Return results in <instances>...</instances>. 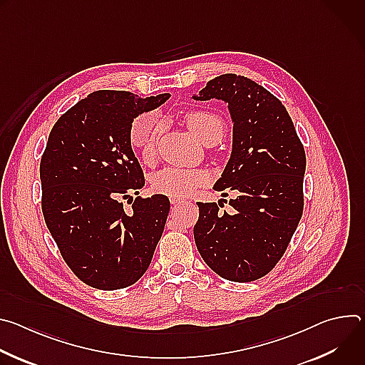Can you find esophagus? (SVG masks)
<instances>
[{"instance_id": "obj_1", "label": "esophagus", "mask_w": 365, "mask_h": 365, "mask_svg": "<svg viewBox=\"0 0 365 365\" xmlns=\"http://www.w3.org/2000/svg\"><path fill=\"white\" fill-rule=\"evenodd\" d=\"M185 199L183 197H178V196H170V203L172 205H179V203H183Z\"/></svg>"}]
</instances>
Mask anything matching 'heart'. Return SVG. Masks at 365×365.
<instances>
[{
    "mask_svg": "<svg viewBox=\"0 0 365 365\" xmlns=\"http://www.w3.org/2000/svg\"><path fill=\"white\" fill-rule=\"evenodd\" d=\"M189 130L202 141H220L225 133L224 120L211 111H190L185 117ZM130 141L144 163H150L160 134L159 120L154 113H143L130 124ZM210 179L205 170L168 166L153 176V189L166 196H186Z\"/></svg>",
    "mask_w": 365,
    "mask_h": 365,
    "instance_id": "1",
    "label": "heart"
}]
</instances>
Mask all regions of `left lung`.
<instances>
[{
    "label": "left lung",
    "mask_w": 365,
    "mask_h": 365,
    "mask_svg": "<svg viewBox=\"0 0 365 365\" xmlns=\"http://www.w3.org/2000/svg\"><path fill=\"white\" fill-rule=\"evenodd\" d=\"M190 99L228 106L231 155L214 189L237 195L230 214L220 211V202H197V251L227 280H257L277 264L302 218L303 145L283 103L248 78L217 76Z\"/></svg>",
    "instance_id": "obj_1"
}]
</instances>
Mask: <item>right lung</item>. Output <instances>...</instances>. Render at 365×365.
I'll use <instances>...</instances> for the list:
<instances>
[{"label": "right lung", "instance_id": "add662e5", "mask_svg": "<svg viewBox=\"0 0 365 365\" xmlns=\"http://www.w3.org/2000/svg\"><path fill=\"white\" fill-rule=\"evenodd\" d=\"M170 98L95 91L51 128L40 162L46 225L72 272L99 290L134 284L148 269L170 211L160 193L138 195L144 176L130 124Z\"/></svg>", "mask_w": 365, "mask_h": 365}]
</instances>
